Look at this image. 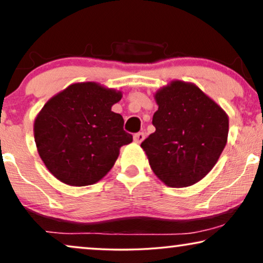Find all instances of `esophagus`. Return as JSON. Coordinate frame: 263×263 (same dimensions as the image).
<instances>
[{"instance_id":"obj_1","label":"esophagus","mask_w":263,"mask_h":263,"mask_svg":"<svg viewBox=\"0 0 263 263\" xmlns=\"http://www.w3.org/2000/svg\"><path fill=\"white\" fill-rule=\"evenodd\" d=\"M143 139H145V134L143 133H136V134L134 135V141L136 143H141L143 141Z\"/></svg>"}]
</instances>
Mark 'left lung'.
<instances>
[{
  "instance_id": "8db88e82",
  "label": "left lung",
  "mask_w": 263,
  "mask_h": 263,
  "mask_svg": "<svg viewBox=\"0 0 263 263\" xmlns=\"http://www.w3.org/2000/svg\"><path fill=\"white\" fill-rule=\"evenodd\" d=\"M156 132L141 147L160 181L183 188L201 181L220 157L228 141L225 111L197 86L172 81L156 93Z\"/></svg>"
}]
</instances>
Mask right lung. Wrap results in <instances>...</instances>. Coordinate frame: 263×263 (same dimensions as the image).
Segmentation results:
<instances>
[{"label":"right lung","instance_id":"right-lung-1","mask_svg":"<svg viewBox=\"0 0 263 263\" xmlns=\"http://www.w3.org/2000/svg\"><path fill=\"white\" fill-rule=\"evenodd\" d=\"M122 93L96 82L74 84L52 97L34 121L38 153L48 170L68 185L100 181L120 148L133 141L123 117L111 111Z\"/></svg>","mask_w":263,"mask_h":263}]
</instances>
